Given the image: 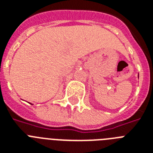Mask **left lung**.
I'll use <instances>...</instances> for the list:
<instances>
[{"mask_svg": "<svg viewBox=\"0 0 153 153\" xmlns=\"http://www.w3.org/2000/svg\"><path fill=\"white\" fill-rule=\"evenodd\" d=\"M138 76H139V75H138Z\"/></svg>", "mask_w": 153, "mask_h": 153, "instance_id": "1", "label": "left lung"}]
</instances>
